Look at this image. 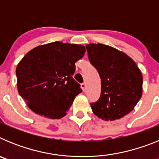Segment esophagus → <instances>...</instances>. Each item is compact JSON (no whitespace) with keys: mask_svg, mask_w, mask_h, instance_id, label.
Masks as SVG:
<instances>
[{"mask_svg":"<svg viewBox=\"0 0 159 159\" xmlns=\"http://www.w3.org/2000/svg\"><path fill=\"white\" fill-rule=\"evenodd\" d=\"M81 88H82V90H83V91H84V92H86L87 84H85V83H84V84H81Z\"/></svg>","mask_w":159,"mask_h":159,"instance_id":"obj_1","label":"esophagus"}]
</instances>
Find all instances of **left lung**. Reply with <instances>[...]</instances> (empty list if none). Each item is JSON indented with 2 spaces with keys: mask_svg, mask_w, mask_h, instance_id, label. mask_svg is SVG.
<instances>
[{
  "mask_svg": "<svg viewBox=\"0 0 159 159\" xmlns=\"http://www.w3.org/2000/svg\"><path fill=\"white\" fill-rule=\"evenodd\" d=\"M90 62L101 80V95L91 103L92 111L105 121L130 113L143 95V75L129 56L102 43L87 44Z\"/></svg>",
  "mask_w": 159,
  "mask_h": 159,
  "instance_id": "obj_1",
  "label": "left lung"
}]
</instances>
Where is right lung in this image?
I'll use <instances>...</instances> for the list:
<instances>
[{"label": "right lung", "mask_w": 159, "mask_h": 159, "mask_svg": "<svg viewBox=\"0 0 159 159\" xmlns=\"http://www.w3.org/2000/svg\"><path fill=\"white\" fill-rule=\"evenodd\" d=\"M85 52L81 44L56 41L37 46L22 58L16 68L17 89L32 111L53 119L67 115L82 92L72 75Z\"/></svg>", "instance_id": "add662e5"}]
</instances>
